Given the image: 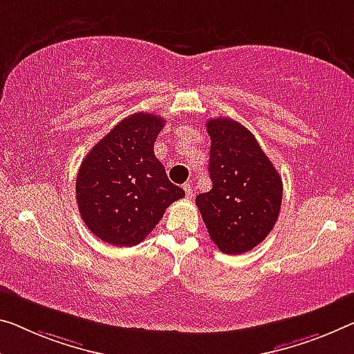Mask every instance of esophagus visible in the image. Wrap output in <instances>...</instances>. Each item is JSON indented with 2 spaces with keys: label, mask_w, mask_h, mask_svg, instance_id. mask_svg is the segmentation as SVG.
Returning <instances> with one entry per match:
<instances>
[{
  "label": "esophagus",
  "mask_w": 354,
  "mask_h": 354,
  "mask_svg": "<svg viewBox=\"0 0 354 354\" xmlns=\"http://www.w3.org/2000/svg\"><path fill=\"white\" fill-rule=\"evenodd\" d=\"M183 189H185V194H187V198H188V199L192 198V196L194 194V188H193V185L189 183V182L183 185Z\"/></svg>",
  "instance_id": "34e87169"
}]
</instances>
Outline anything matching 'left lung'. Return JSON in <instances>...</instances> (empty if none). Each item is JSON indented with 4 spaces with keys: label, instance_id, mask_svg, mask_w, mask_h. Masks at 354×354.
<instances>
[{
    "label": "left lung",
    "instance_id": "obj_1",
    "mask_svg": "<svg viewBox=\"0 0 354 354\" xmlns=\"http://www.w3.org/2000/svg\"><path fill=\"white\" fill-rule=\"evenodd\" d=\"M212 189L196 196L209 236L221 252H250L280 214L283 183L252 131L231 118L207 122Z\"/></svg>",
    "mask_w": 354,
    "mask_h": 354
}]
</instances>
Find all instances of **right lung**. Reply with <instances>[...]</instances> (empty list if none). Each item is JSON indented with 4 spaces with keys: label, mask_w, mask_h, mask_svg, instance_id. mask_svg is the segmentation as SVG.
<instances>
[{
    "label": "right lung",
    "mask_w": 354,
    "mask_h": 354,
    "mask_svg": "<svg viewBox=\"0 0 354 354\" xmlns=\"http://www.w3.org/2000/svg\"><path fill=\"white\" fill-rule=\"evenodd\" d=\"M165 123L156 113H133L115 124L80 165L75 180L79 212L102 242L138 245L166 209L185 196L153 153Z\"/></svg>",
    "instance_id": "add662e5"
}]
</instances>
